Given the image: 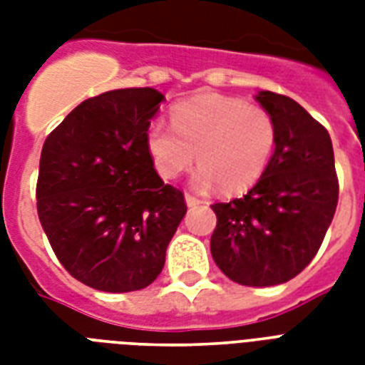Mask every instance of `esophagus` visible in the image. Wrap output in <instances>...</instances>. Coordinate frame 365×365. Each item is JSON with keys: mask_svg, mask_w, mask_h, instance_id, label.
Instances as JSON below:
<instances>
[{"mask_svg": "<svg viewBox=\"0 0 365 365\" xmlns=\"http://www.w3.org/2000/svg\"><path fill=\"white\" fill-rule=\"evenodd\" d=\"M185 202H187V206H199L202 200H200L199 197H195V195L185 193Z\"/></svg>", "mask_w": 365, "mask_h": 365, "instance_id": "1", "label": "esophagus"}]
</instances>
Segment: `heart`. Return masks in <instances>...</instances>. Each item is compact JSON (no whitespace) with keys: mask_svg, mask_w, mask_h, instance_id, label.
I'll list each match as a JSON object with an SVG mask.
<instances>
[{"mask_svg":"<svg viewBox=\"0 0 365 365\" xmlns=\"http://www.w3.org/2000/svg\"><path fill=\"white\" fill-rule=\"evenodd\" d=\"M170 119L172 126L151 121L145 132L149 159L163 180L182 176L197 151L195 185L246 191L263 176L277 148L271 111L239 96L200 94L178 102Z\"/></svg>","mask_w":365,"mask_h":365,"instance_id":"1","label":"heart"}]
</instances>
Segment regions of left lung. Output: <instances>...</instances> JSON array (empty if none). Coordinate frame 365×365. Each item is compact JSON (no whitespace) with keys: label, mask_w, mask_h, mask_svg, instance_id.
<instances>
[{"label":"left lung","mask_w":365,"mask_h":365,"mask_svg":"<svg viewBox=\"0 0 365 365\" xmlns=\"http://www.w3.org/2000/svg\"><path fill=\"white\" fill-rule=\"evenodd\" d=\"M255 100L277 121V148L248 193L216 202L212 257L242 286H277L297 277L322 246L339 200L328 130L284 94Z\"/></svg>","instance_id":"1"}]
</instances>
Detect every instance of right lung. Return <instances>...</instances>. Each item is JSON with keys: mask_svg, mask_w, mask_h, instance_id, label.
Returning a JSON list of instances; mask_svg holds the SVG:
<instances>
[{"mask_svg": "<svg viewBox=\"0 0 365 365\" xmlns=\"http://www.w3.org/2000/svg\"><path fill=\"white\" fill-rule=\"evenodd\" d=\"M165 96L119 88L85 100L47 136L39 159L37 216L66 271L91 288L136 292L165 267L187 212L145 148Z\"/></svg>", "mask_w": 365, "mask_h": 365, "instance_id": "add662e5", "label": "right lung"}]
</instances>
